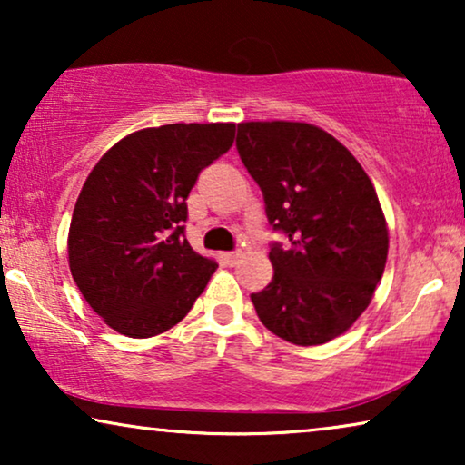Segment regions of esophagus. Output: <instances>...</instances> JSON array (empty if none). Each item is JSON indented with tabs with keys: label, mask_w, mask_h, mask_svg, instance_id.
Listing matches in <instances>:
<instances>
[{
	"label": "esophagus",
	"mask_w": 465,
	"mask_h": 465,
	"mask_svg": "<svg viewBox=\"0 0 465 465\" xmlns=\"http://www.w3.org/2000/svg\"><path fill=\"white\" fill-rule=\"evenodd\" d=\"M241 256H243V253H241V252H224V253H222V260H224V264L234 266V264L239 262Z\"/></svg>",
	"instance_id": "esophagus-1"
}]
</instances>
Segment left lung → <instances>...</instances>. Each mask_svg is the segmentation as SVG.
I'll list each match as a JSON object with an SVG mask.
<instances>
[{"label":"left lung","instance_id":"obj_1","mask_svg":"<svg viewBox=\"0 0 465 465\" xmlns=\"http://www.w3.org/2000/svg\"><path fill=\"white\" fill-rule=\"evenodd\" d=\"M237 150L264 196L272 279L252 294L260 322L294 345H323L353 326L385 271V215L361 164L307 123H241Z\"/></svg>","mask_w":465,"mask_h":465}]
</instances>
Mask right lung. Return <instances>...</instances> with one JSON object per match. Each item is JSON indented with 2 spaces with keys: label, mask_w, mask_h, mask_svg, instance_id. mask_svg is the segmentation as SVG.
<instances>
[{
  "label": "right lung",
  "mask_w": 465,
  "mask_h": 465,
  "mask_svg": "<svg viewBox=\"0 0 465 465\" xmlns=\"http://www.w3.org/2000/svg\"><path fill=\"white\" fill-rule=\"evenodd\" d=\"M234 129L180 123L131 133L86 177L69 226V269L116 332L148 339L173 328L218 269L186 241V199L201 171L231 150Z\"/></svg>",
  "instance_id": "add662e5"
}]
</instances>
